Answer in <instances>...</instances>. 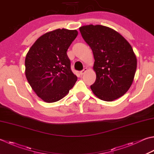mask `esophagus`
<instances>
[{
    "label": "esophagus",
    "mask_w": 154,
    "mask_h": 154,
    "mask_svg": "<svg viewBox=\"0 0 154 154\" xmlns=\"http://www.w3.org/2000/svg\"><path fill=\"white\" fill-rule=\"evenodd\" d=\"M87 70V68H84L83 69V70L82 71H81L80 72H79V73H80V75H83L84 73H85V72H86V71Z\"/></svg>",
    "instance_id": "esophagus-1"
}]
</instances>
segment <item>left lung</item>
Segmentation results:
<instances>
[{
    "mask_svg": "<svg viewBox=\"0 0 154 154\" xmlns=\"http://www.w3.org/2000/svg\"><path fill=\"white\" fill-rule=\"evenodd\" d=\"M93 51L96 80L93 93L101 100L112 101L130 88L137 68L133 49L125 38L107 26L86 25L79 28Z\"/></svg>",
    "mask_w": 154,
    "mask_h": 154,
    "instance_id": "left-lung-1",
    "label": "left lung"
}]
</instances>
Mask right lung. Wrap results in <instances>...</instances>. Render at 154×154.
<instances>
[{
    "label": "right lung",
    "instance_id": "right-lung-1",
    "mask_svg": "<svg viewBox=\"0 0 154 154\" xmlns=\"http://www.w3.org/2000/svg\"><path fill=\"white\" fill-rule=\"evenodd\" d=\"M78 32L56 29L39 37L25 58V75L36 94L47 103L63 98L76 83L67 55Z\"/></svg>",
    "mask_w": 154,
    "mask_h": 154
}]
</instances>
